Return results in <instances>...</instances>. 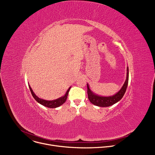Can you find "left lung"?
<instances>
[{"label":"left lung","mask_w":155,"mask_h":155,"mask_svg":"<svg viewBox=\"0 0 155 155\" xmlns=\"http://www.w3.org/2000/svg\"><path fill=\"white\" fill-rule=\"evenodd\" d=\"M128 80H129V69L128 67L127 68V76H126V80L122 86L121 89L115 94L111 96L108 97H104V96H100L99 95H97L94 94L91 90L89 87V85L87 83V96L88 99H89L90 101L94 105L99 107H109L111 106L115 103L120 101L122 97H123L126 91V88L128 84Z\"/></svg>","instance_id":"left-lung-1"}]
</instances>
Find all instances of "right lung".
I'll list each match as a JSON object with an SVG mask.
<instances>
[{
	"label": "right lung",
	"mask_w": 155,
	"mask_h": 155,
	"mask_svg": "<svg viewBox=\"0 0 155 155\" xmlns=\"http://www.w3.org/2000/svg\"><path fill=\"white\" fill-rule=\"evenodd\" d=\"M29 89L31 90V94H32V96L34 97V98L35 99V101L37 102H38L39 104H40L41 105L45 106V107H48V108H56V107H58L61 106V105H62L66 101V100H67V97H68L69 92L71 90V87H70L64 96H62V97H61L57 99H55V100L47 101V100H44L43 99H40L38 97H37L33 92L32 88L29 84Z\"/></svg>",
	"instance_id": "obj_1"
}]
</instances>
